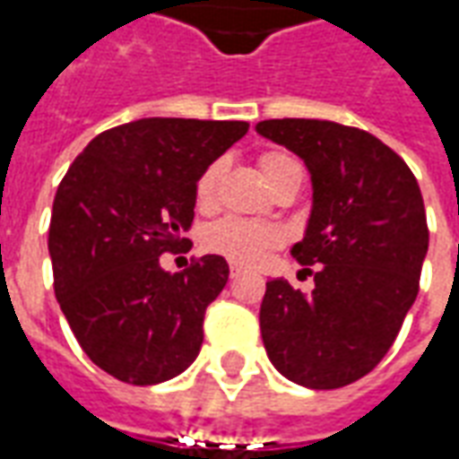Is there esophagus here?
Instances as JSON below:
<instances>
[{
  "label": "esophagus",
  "mask_w": 459,
  "mask_h": 459,
  "mask_svg": "<svg viewBox=\"0 0 459 459\" xmlns=\"http://www.w3.org/2000/svg\"><path fill=\"white\" fill-rule=\"evenodd\" d=\"M240 275V268L238 265H230V280H236Z\"/></svg>",
  "instance_id": "34e87169"
}]
</instances>
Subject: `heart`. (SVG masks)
Returning <instances> with one entry per match:
<instances>
[{
  "mask_svg": "<svg viewBox=\"0 0 459 459\" xmlns=\"http://www.w3.org/2000/svg\"><path fill=\"white\" fill-rule=\"evenodd\" d=\"M295 157H290L288 152L270 150L260 154V171L265 181H273V177L280 169H285L290 164H295ZM221 179V161H211L206 169L201 171L196 181V199L201 206H209ZM280 243V233L268 223L258 221H243V219H221L204 233V246L211 253H219L223 258H229L236 265H253L258 263L270 248H275Z\"/></svg>",
  "mask_w": 459,
  "mask_h": 459,
  "instance_id": "obj_1",
  "label": "heart"
}]
</instances>
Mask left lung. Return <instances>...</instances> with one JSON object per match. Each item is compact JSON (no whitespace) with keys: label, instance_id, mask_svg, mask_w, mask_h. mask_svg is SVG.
Here are the masks:
<instances>
[{"label":"left lung","instance_id":"left-lung-1","mask_svg":"<svg viewBox=\"0 0 459 459\" xmlns=\"http://www.w3.org/2000/svg\"><path fill=\"white\" fill-rule=\"evenodd\" d=\"M255 130L312 174V213L292 255L315 290L305 295L282 278L265 285L268 359L307 388L354 384L391 349L418 295L428 253L420 186L388 144L359 127L285 117Z\"/></svg>","mask_w":459,"mask_h":459}]
</instances>
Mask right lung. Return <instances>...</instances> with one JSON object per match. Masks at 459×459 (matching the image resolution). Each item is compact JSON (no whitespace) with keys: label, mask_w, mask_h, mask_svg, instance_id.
Returning <instances> with one entry per match:
<instances>
[{"label":"right lung","mask_w":459,"mask_h":459,"mask_svg":"<svg viewBox=\"0 0 459 459\" xmlns=\"http://www.w3.org/2000/svg\"><path fill=\"white\" fill-rule=\"evenodd\" d=\"M246 132L240 120L142 117L100 132L58 184L56 299L91 361L125 384L169 381L199 356L229 263L204 255L167 273L160 255L189 243L201 171Z\"/></svg>","instance_id":"1"}]
</instances>
